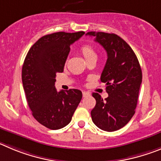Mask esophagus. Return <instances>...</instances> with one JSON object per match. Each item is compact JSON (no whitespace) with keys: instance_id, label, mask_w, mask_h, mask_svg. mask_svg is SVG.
I'll use <instances>...</instances> for the list:
<instances>
[{"instance_id":"1","label":"esophagus","mask_w":161,"mask_h":161,"mask_svg":"<svg viewBox=\"0 0 161 161\" xmlns=\"http://www.w3.org/2000/svg\"><path fill=\"white\" fill-rule=\"evenodd\" d=\"M88 95H90L88 92H86V91H82V95H83V97H86Z\"/></svg>"}]
</instances>
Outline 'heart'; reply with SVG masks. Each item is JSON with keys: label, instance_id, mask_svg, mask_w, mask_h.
<instances>
[{"label": "heart", "instance_id": "heart-1", "mask_svg": "<svg viewBox=\"0 0 161 161\" xmlns=\"http://www.w3.org/2000/svg\"><path fill=\"white\" fill-rule=\"evenodd\" d=\"M80 51L83 55L84 58L87 62L88 60L92 58H97V53L95 50L92 46L89 44L82 45L80 48Z\"/></svg>", "mask_w": 161, "mask_h": 161}]
</instances>
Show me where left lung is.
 <instances>
[{"instance_id":"8db88e82","label":"left lung","mask_w":161,"mask_h":161,"mask_svg":"<svg viewBox=\"0 0 161 161\" xmlns=\"http://www.w3.org/2000/svg\"><path fill=\"white\" fill-rule=\"evenodd\" d=\"M105 49L108 59L101 75L108 97L92 93L96 104L91 112L94 124L106 131L122 128L135 114L142 82L140 63L130 46L115 34L88 32Z\"/></svg>"}]
</instances>
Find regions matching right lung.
I'll return each mask as SVG.
<instances>
[{"mask_svg": "<svg viewBox=\"0 0 161 161\" xmlns=\"http://www.w3.org/2000/svg\"><path fill=\"white\" fill-rule=\"evenodd\" d=\"M84 34L57 32L43 36L25 58L21 78L27 103L37 122L51 130L67 125L82 99L79 90L57 91L54 84L56 74L63 71L70 46Z\"/></svg>", "mask_w": 161, "mask_h": 161, "instance_id": "add662e5", "label": "right lung"}]
</instances>
